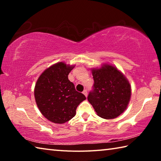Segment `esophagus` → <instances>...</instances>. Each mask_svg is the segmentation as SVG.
Here are the masks:
<instances>
[{
  "instance_id": "1",
  "label": "esophagus",
  "mask_w": 161,
  "mask_h": 161,
  "mask_svg": "<svg viewBox=\"0 0 161 161\" xmlns=\"http://www.w3.org/2000/svg\"><path fill=\"white\" fill-rule=\"evenodd\" d=\"M82 93H83L84 95H85L86 97H87V90H86V89H84V90L82 92Z\"/></svg>"
}]
</instances>
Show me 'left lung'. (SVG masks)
I'll list each match as a JSON object with an SVG mask.
<instances>
[{
  "instance_id": "1",
  "label": "left lung",
  "mask_w": 161,
  "mask_h": 161,
  "mask_svg": "<svg viewBox=\"0 0 161 161\" xmlns=\"http://www.w3.org/2000/svg\"><path fill=\"white\" fill-rule=\"evenodd\" d=\"M91 70L94 84L87 97L89 102L99 116L116 118L124 113L130 102L131 87L129 80L116 67L108 63Z\"/></svg>"
}]
</instances>
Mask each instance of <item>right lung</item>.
Segmentation results:
<instances>
[{"instance_id":"1","label":"right lung","mask_w":161,"mask_h":161,"mask_svg":"<svg viewBox=\"0 0 161 161\" xmlns=\"http://www.w3.org/2000/svg\"><path fill=\"white\" fill-rule=\"evenodd\" d=\"M75 66L63 62L51 65L40 75L35 84L34 95L37 107L53 123L64 124L72 119L78 105L86 99L68 79Z\"/></svg>"}]
</instances>
